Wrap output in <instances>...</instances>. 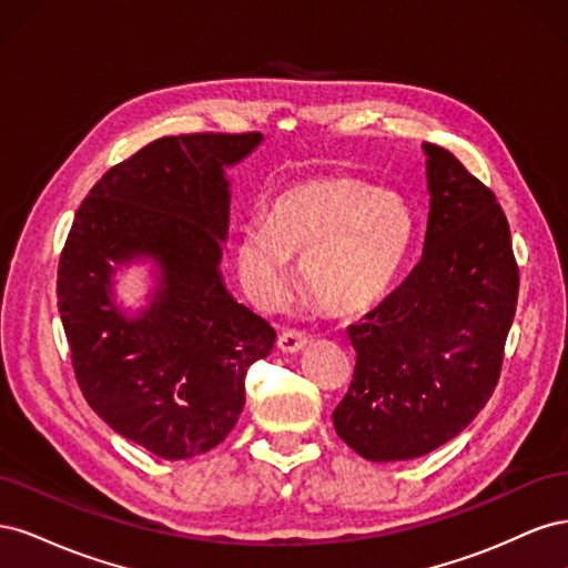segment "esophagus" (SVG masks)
Masks as SVG:
<instances>
[{
	"instance_id": "obj_1",
	"label": "esophagus",
	"mask_w": 568,
	"mask_h": 568,
	"mask_svg": "<svg viewBox=\"0 0 568 568\" xmlns=\"http://www.w3.org/2000/svg\"><path fill=\"white\" fill-rule=\"evenodd\" d=\"M307 343H311V338H307L305 334H301V332H284V334H280V338H277V348L282 351V353H288V355H294V353H298V351H303Z\"/></svg>"
}]
</instances>
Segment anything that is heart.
<instances>
[{
    "label": "heart",
    "instance_id": "1",
    "mask_svg": "<svg viewBox=\"0 0 568 568\" xmlns=\"http://www.w3.org/2000/svg\"><path fill=\"white\" fill-rule=\"evenodd\" d=\"M415 239V211L398 192L322 175L280 189L265 217L246 220L234 261L246 294L272 307L286 296L291 257H301V284L320 311L355 317L388 294Z\"/></svg>",
    "mask_w": 568,
    "mask_h": 568
}]
</instances>
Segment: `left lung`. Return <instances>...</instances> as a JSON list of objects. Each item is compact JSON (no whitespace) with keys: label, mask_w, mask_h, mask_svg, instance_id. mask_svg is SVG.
Segmentation results:
<instances>
[{"label":"left lung","mask_w":568,"mask_h":568,"mask_svg":"<svg viewBox=\"0 0 568 568\" xmlns=\"http://www.w3.org/2000/svg\"><path fill=\"white\" fill-rule=\"evenodd\" d=\"M426 153L428 225L417 267L348 326L357 353L334 409L338 438L369 462L428 455L486 407L517 313L519 267L507 217L448 149Z\"/></svg>","instance_id":"8db88e82"}]
</instances>
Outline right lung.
Returning <instances> with one entry per match:
<instances>
[{
	"label": "right lung",
	"instance_id": "add662e5",
	"mask_svg": "<svg viewBox=\"0 0 568 568\" xmlns=\"http://www.w3.org/2000/svg\"><path fill=\"white\" fill-rule=\"evenodd\" d=\"M263 134L163 136L113 165L80 203L59 261V313L84 400L163 459L213 450L239 422L272 326L222 282L225 170ZM151 262L148 305L116 303L114 272Z\"/></svg>",
	"mask_w": 568,
	"mask_h": 568
}]
</instances>
